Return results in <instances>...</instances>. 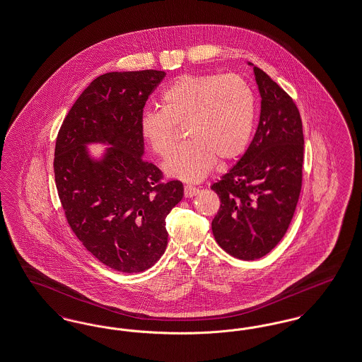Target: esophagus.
Masks as SVG:
<instances>
[{
    "label": "esophagus",
    "instance_id": "esophagus-1",
    "mask_svg": "<svg viewBox=\"0 0 362 362\" xmlns=\"http://www.w3.org/2000/svg\"><path fill=\"white\" fill-rule=\"evenodd\" d=\"M198 192H199V189L197 187H192V186H186V187H185V197H186V198H192V197H195Z\"/></svg>",
    "mask_w": 362,
    "mask_h": 362
}]
</instances>
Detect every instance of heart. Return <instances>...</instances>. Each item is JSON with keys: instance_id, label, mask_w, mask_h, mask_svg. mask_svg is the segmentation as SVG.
<instances>
[{"instance_id": "obj_1", "label": "heart", "mask_w": 362, "mask_h": 362, "mask_svg": "<svg viewBox=\"0 0 362 362\" xmlns=\"http://www.w3.org/2000/svg\"><path fill=\"white\" fill-rule=\"evenodd\" d=\"M163 109L145 110L140 133L160 156L174 149L177 128L188 143L163 165L168 176L199 182L216 161L237 159L249 144L256 103L250 86L240 75H183L163 95Z\"/></svg>"}]
</instances>
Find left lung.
<instances>
[{
	"label": "left lung",
	"instance_id": "8db88e82",
	"mask_svg": "<svg viewBox=\"0 0 362 362\" xmlns=\"http://www.w3.org/2000/svg\"><path fill=\"white\" fill-rule=\"evenodd\" d=\"M250 64V63H249ZM259 127L243 158L211 186L221 207L211 222L218 245L240 260L268 255L288 229L302 189V118L288 94L253 66Z\"/></svg>",
	"mask_w": 362,
	"mask_h": 362
}]
</instances>
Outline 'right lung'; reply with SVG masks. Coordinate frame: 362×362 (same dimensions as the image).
I'll use <instances>...</instances> for the list:
<instances>
[{
    "label": "right lung",
    "mask_w": 362,
    "mask_h": 362,
    "mask_svg": "<svg viewBox=\"0 0 362 362\" xmlns=\"http://www.w3.org/2000/svg\"><path fill=\"white\" fill-rule=\"evenodd\" d=\"M164 71L107 73L95 78L64 118L55 145V183L69 225L102 264L143 272L168 244L165 218L183 198L179 180L161 183L145 161L140 118ZM90 144H107L93 158Z\"/></svg>",
    "instance_id": "1"
}]
</instances>
